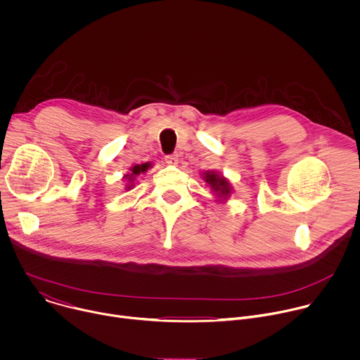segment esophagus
<instances>
[{
	"label": "esophagus",
	"instance_id": "34e87169",
	"mask_svg": "<svg viewBox=\"0 0 360 360\" xmlns=\"http://www.w3.org/2000/svg\"><path fill=\"white\" fill-rule=\"evenodd\" d=\"M165 162H167L168 165L175 167V165L179 164V155H178V153H172V155H167V157H165Z\"/></svg>",
	"mask_w": 360,
	"mask_h": 360
}]
</instances>
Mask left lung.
Listing matches in <instances>:
<instances>
[{
  "mask_svg": "<svg viewBox=\"0 0 360 360\" xmlns=\"http://www.w3.org/2000/svg\"><path fill=\"white\" fill-rule=\"evenodd\" d=\"M202 178L205 184L208 185L210 191L212 192L215 202L218 203L228 202V199L233 193V188L229 179L224 174L215 169H208V171H202Z\"/></svg>",
  "mask_w": 360,
  "mask_h": 360,
  "instance_id": "8db88e82",
  "label": "left lung"
}]
</instances>
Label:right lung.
<instances>
[{
	"label": "right lung",
	"instance_id": "right-lung-1",
	"mask_svg": "<svg viewBox=\"0 0 360 360\" xmlns=\"http://www.w3.org/2000/svg\"><path fill=\"white\" fill-rule=\"evenodd\" d=\"M150 162H145V164H141V165H134V167H131L129 168V172H127L124 176H122V179L125 181V191L128 192V191H131V189H134L135 188V182H136V178L141 175V174H145L149 168H150Z\"/></svg>",
	"mask_w": 360,
	"mask_h": 360
}]
</instances>
